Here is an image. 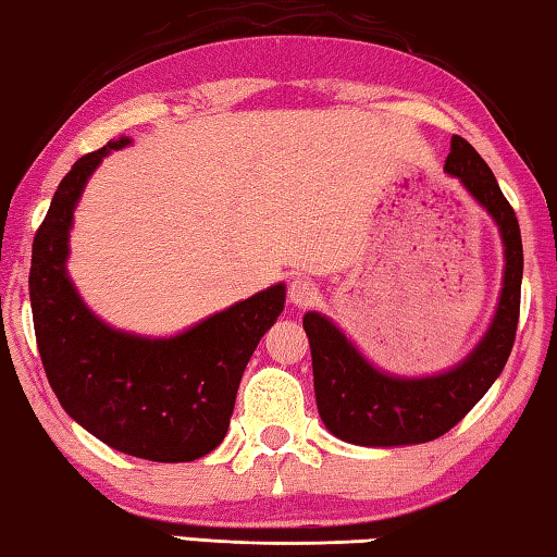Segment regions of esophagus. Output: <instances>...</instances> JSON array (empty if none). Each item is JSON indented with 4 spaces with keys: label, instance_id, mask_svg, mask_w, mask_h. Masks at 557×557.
Listing matches in <instances>:
<instances>
[{
    "label": "esophagus",
    "instance_id": "obj_1",
    "mask_svg": "<svg viewBox=\"0 0 557 557\" xmlns=\"http://www.w3.org/2000/svg\"><path fill=\"white\" fill-rule=\"evenodd\" d=\"M287 297H289V302H293L295 307H307V305H312L314 299H317V287H314V282H312V280H307V277H295V280H289Z\"/></svg>",
    "mask_w": 557,
    "mask_h": 557
}]
</instances>
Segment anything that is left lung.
<instances>
[{"label":"left lung","instance_id":"8db88e82","mask_svg":"<svg viewBox=\"0 0 557 557\" xmlns=\"http://www.w3.org/2000/svg\"><path fill=\"white\" fill-rule=\"evenodd\" d=\"M444 171L461 181L498 225L503 240V287L488 332L461 364L434 376H394L376 369L332 320L307 312L314 396L324 426L357 446L426 444L451 431L500 376L516 342L523 280V243L516 210L498 188L496 175L461 136L451 138Z\"/></svg>","mask_w":557,"mask_h":557}]
</instances>
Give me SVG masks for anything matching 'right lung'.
I'll return each mask as SVG.
<instances>
[{
    "instance_id": "right-lung-1",
    "label": "right lung",
    "mask_w": 557,
    "mask_h": 557,
    "mask_svg": "<svg viewBox=\"0 0 557 557\" xmlns=\"http://www.w3.org/2000/svg\"><path fill=\"white\" fill-rule=\"evenodd\" d=\"M128 144L121 136L86 153L59 183L32 245L34 332L51 389L88 434L146 461H196L225 438L247 361L285 310V285L168 339L101 322L66 275L69 231L86 181L103 156Z\"/></svg>"
}]
</instances>
